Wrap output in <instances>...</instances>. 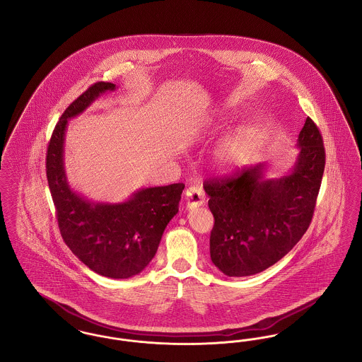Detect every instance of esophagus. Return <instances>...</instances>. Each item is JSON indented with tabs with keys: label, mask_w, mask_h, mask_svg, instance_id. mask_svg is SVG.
Here are the masks:
<instances>
[{
	"label": "esophagus",
	"mask_w": 362,
	"mask_h": 362,
	"mask_svg": "<svg viewBox=\"0 0 362 362\" xmlns=\"http://www.w3.org/2000/svg\"><path fill=\"white\" fill-rule=\"evenodd\" d=\"M185 201L187 209L201 206L205 204V194L201 186H189L185 192Z\"/></svg>",
	"instance_id": "esophagus-1"
}]
</instances>
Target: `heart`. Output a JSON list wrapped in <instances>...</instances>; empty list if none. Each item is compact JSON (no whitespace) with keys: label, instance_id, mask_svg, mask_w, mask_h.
<instances>
[{"label":"heart","instance_id":"heart-1","mask_svg":"<svg viewBox=\"0 0 362 362\" xmlns=\"http://www.w3.org/2000/svg\"><path fill=\"white\" fill-rule=\"evenodd\" d=\"M248 144L245 130H239L233 136L226 138L216 151V161L224 170H232L240 164Z\"/></svg>","mask_w":362,"mask_h":362}]
</instances>
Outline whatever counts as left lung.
<instances>
[{
    "instance_id": "obj_1",
    "label": "left lung",
    "mask_w": 362,
    "mask_h": 362,
    "mask_svg": "<svg viewBox=\"0 0 362 362\" xmlns=\"http://www.w3.org/2000/svg\"><path fill=\"white\" fill-rule=\"evenodd\" d=\"M292 171L264 179V164L206 179L214 217L210 258L225 276L258 274L284 258L310 226L326 165L323 138L310 117Z\"/></svg>"
}]
</instances>
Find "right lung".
Here are the masks:
<instances>
[{"label":"right lung","mask_w":362,"mask_h":362,"mask_svg":"<svg viewBox=\"0 0 362 362\" xmlns=\"http://www.w3.org/2000/svg\"><path fill=\"white\" fill-rule=\"evenodd\" d=\"M115 84L89 86L61 115L52 132L46 175L61 236L71 252L92 272L123 279L141 273L156 255L163 232L179 210L183 183L134 192L122 204H95L70 189L64 168L68 119L81 114Z\"/></svg>","instance_id":"obj_1"}]
</instances>
